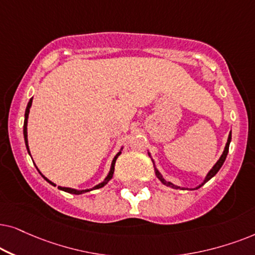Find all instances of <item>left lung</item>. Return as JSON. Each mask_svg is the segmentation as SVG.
I'll use <instances>...</instances> for the list:
<instances>
[{"mask_svg":"<svg viewBox=\"0 0 255 255\" xmlns=\"http://www.w3.org/2000/svg\"><path fill=\"white\" fill-rule=\"evenodd\" d=\"M231 138H232V133H231V131H230L229 137H227V142H226V144H225V148H224V151H223L222 156H220L218 161L216 162V164L213 165V167H212L211 169H210V171H209L208 174H206V176H205L204 181H203L199 185H197L196 188H185V186H179V185H176V184H174V183H171V182L167 181V179H165V178L163 177V176L161 175V172H159V171L157 170V168H156V165H155V161H154V159H152V157H151V155H150V152H149V150H148V155L150 156L151 161H152V163H154V168H155V174H156V177H157V178L159 179V181H161V182L163 183V184L167 185V186H169V188L176 189V190H178V189H181V190H195V189H199V188H201V186L204 185L206 182H209L210 179H211V178L213 177V176H216L217 172H218V171L220 170V168H222V165L224 164V162H225V159H226L227 152H229V147H230Z\"/></svg>","mask_w":255,"mask_h":255,"instance_id":"left-lung-1","label":"left lung"}]
</instances>
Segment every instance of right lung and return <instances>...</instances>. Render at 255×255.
I'll return each instance as SVG.
<instances>
[{
  "instance_id": "1",
  "label": "right lung",
  "mask_w": 255,
  "mask_h": 255,
  "mask_svg": "<svg viewBox=\"0 0 255 255\" xmlns=\"http://www.w3.org/2000/svg\"><path fill=\"white\" fill-rule=\"evenodd\" d=\"M31 105H32V98H31V99L29 100L28 106H26L25 114H24V126H23V135H24L25 147H26V150H28V152H29V155H30V156H31V154H30V149H29V144H28V119H29V113H30V108H31ZM122 149H124V145H122V147L120 148V150L118 151V154L114 156L113 161H112V164H111V169H110V171H108V174H107L106 177H105L104 181L101 182V183H99V184L94 185L93 188H91V189H84V190H78V189H72V188H65V186H58V189H59V190H62V191H65V192H69V193H73V195H81V193H85V192H88V191H92V190H96V189H100V188H103V186L106 185L107 183L110 182V179H112V177H113L115 161H117V158L119 157V155L121 154ZM35 167H36V164H35ZM36 168H37V167H36ZM37 170H38V168H37ZM38 171H39V170H38ZM39 174L42 175V177H43L44 179H45V181H46L47 183H50L51 185L56 186V184H54L53 182H51L50 179H47V178L45 177V176H44V175L42 174V172L39 171Z\"/></svg>"
}]
</instances>
